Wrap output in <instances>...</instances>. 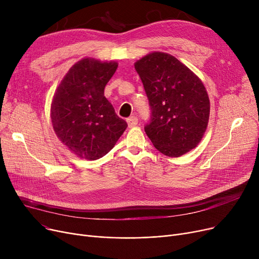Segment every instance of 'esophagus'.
I'll return each mask as SVG.
<instances>
[{
    "instance_id": "34e87169",
    "label": "esophagus",
    "mask_w": 259,
    "mask_h": 259,
    "mask_svg": "<svg viewBox=\"0 0 259 259\" xmlns=\"http://www.w3.org/2000/svg\"><path fill=\"white\" fill-rule=\"evenodd\" d=\"M138 121H139V119H138L137 116H131V117L127 118V122H128L129 128H132L134 126H137L138 125Z\"/></svg>"
}]
</instances>
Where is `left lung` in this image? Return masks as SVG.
<instances>
[{
  "label": "left lung",
  "mask_w": 259,
  "mask_h": 259,
  "mask_svg": "<svg viewBox=\"0 0 259 259\" xmlns=\"http://www.w3.org/2000/svg\"><path fill=\"white\" fill-rule=\"evenodd\" d=\"M151 107L146 134L157 150L180 157L205 134L210 100L201 79L169 53L154 51L134 63Z\"/></svg>",
  "instance_id": "left-lung-1"
}]
</instances>
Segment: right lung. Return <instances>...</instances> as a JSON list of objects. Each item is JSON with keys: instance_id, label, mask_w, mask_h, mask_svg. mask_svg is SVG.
Here are the masks:
<instances>
[{"instance_id": "obj_1", "label": "right lung", "mask_w": 259, "mask_h": 259, "mask_svg": "<svg viewBox=\"0 0 259 259\" xmlns=\"http://www.w3.org/2000/svg\"><path fill=\"white\" fill-rule=\"evenodd\" d=\"M116 62L84 58L76 62L54 92L50 117L58 139L79 158L95 160L114 147L127 128L105 98Z\"/></svg>"}]
</instances>
